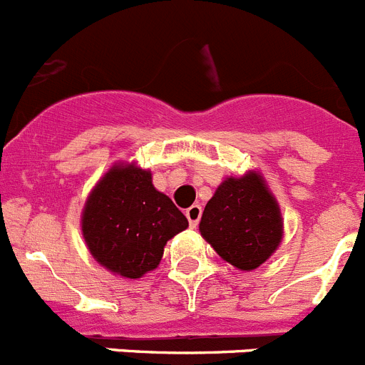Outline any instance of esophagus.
Instances as JSON below:
<instances>
[{"instance_id": "1", "label": "esophagus", "mask_w": 365, "mask_h": 365, "mask_svg": "<svg viewBox=\"0 0 365 365\" xmlns=\"http://www.w3.org/2000/svg\"><path fill=\"white\" fill-rule=\"evenodd\" d=\"M185 216H187V220H189L190 227H196L200 222V216H202V207L200 205L189 207V209L185 211Z\"/></svg>"}]
</instances>
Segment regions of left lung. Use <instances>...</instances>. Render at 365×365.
I'll use <instances>...</instances> for the list:
<instances>
[{
    "label": "left lung",
    "mask_w": 365,
    "mask_h": 365,
    "mask_svg": "<svg viewBox=\"0 0 365 365\" xmlns=\"http://www.w3.org/2000/svg\"><path fill=\"white\" fill-rule=\"evenodd\" d=\"M200 235L240 271H255L274 255L284 238V218L260 170L220 183L203 209Z\"/></svg>",
    "instance_id": "left-lung-1"
}]
</instances>
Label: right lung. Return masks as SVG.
Returning <instances> with one entry per match:
<instances>
[{"instance_id":"right-lung-1","label":"right lung","mask_w":365,"mask_h":365,"mask_svg":"<svg viewBox=\"0 0 365 365\" xmlns=\"http://www.w3.org/2000/svg\"><path fill=\"white\" fill-rule=\"evenodd\" d=\"M189 222L136 162H116L96 182L81 211V235L94 260L121 278H142Z\"/></svg>"}]
</instances>
